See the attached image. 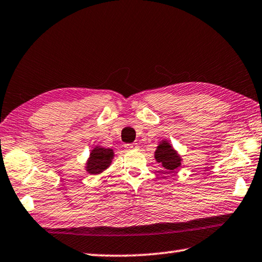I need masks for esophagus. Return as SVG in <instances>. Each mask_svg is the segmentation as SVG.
Listing matches in <instances>:
<instances>
[{
    "instance_id": "obj_1",
    "label": "esophagus",
    "mask_w": 262,
    "mask_h": 262,
    "mask_svg": "<svg viewBox=\"0 0 262 262\" xmlns=\"http://www.w3.org/2000/svg\"><path fill=\"white\" fill-rule=\"evenodd\" d=\"M125 147L127 148V150H136V148L138 147V145L136 144V143H132V144H126Z\"/></svg>"
}]
</instances>
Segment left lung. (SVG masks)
<instances>
[{
  "mask_svg": "<svg viewBox=\"0 0 262 262\" xmlns=\"http://www.w3.org/2000/svg\"><path fill=\"white\" fill-rule=\"evenodd\" d=\"M156 159L160 162L167 172H173L181 166V157L173 150L172 146L167 141H162L156 151Z\"/></svg>",
  "mask_w": 262,
  "mask_h": 262,
  "instance_id": "8db88e82",
  "label": "left lung"
}]
</instances>
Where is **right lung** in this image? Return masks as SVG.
<instances>
[{
  "instance_id": "add662e5",
  "label": "right lung",
  "mask_w": 262,
  "mask_h": 262,
  "mask_svg": "<svg viewBox=\"0 0 262 262\" xmlns=\"http://www.w3.org/2000/svg\"><path fill=\"white\" fill-rule=\"evenodd\" d=\"M114 151L111 148L95 147L91 153L90 160L87 162V171L90 173H100L110 166Z\"/></svg>"
}]
</instances>
